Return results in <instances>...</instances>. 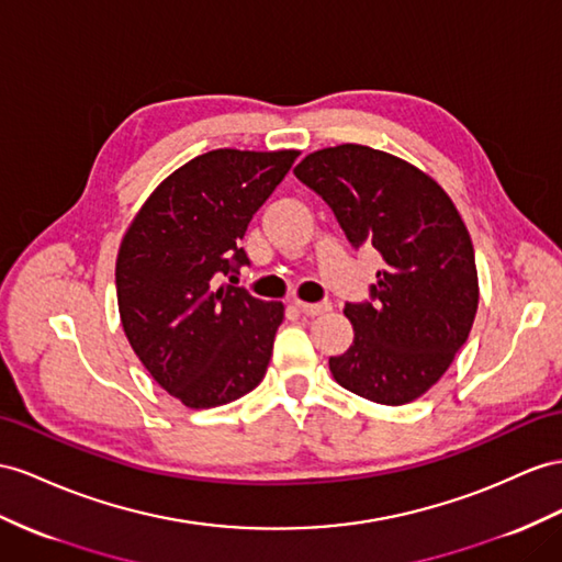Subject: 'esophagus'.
Listing matches in <instances>:
<instances>
[{"label": "esophagus", "mask_w": 562, "mask_h": 562, "mask_svg": "<svg viewBox=\"0 0 562 562\" xmlns=\"http://www.w3.org/2000/svg\"><path fill=\"white\" fill-rule=\"evenodd\" d=\"M294 306H296L301 313H306V315H323V313H327L329 308H333V304H329V301H318V304H306V301H294Z\"/></svg>", "instance_id": "1"}]
</instances>
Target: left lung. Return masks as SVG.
Instances as JSON below:
<instances>
[{"instance_id":"8db88e82","label":"left lung","mask_w":562,"mask_h":562,"mask_svg":"<svg viewBox=\"0 0 562 562\" xmlns=\"http://www.w3.org/2000/svg\"><path fill=\"white\" fill-rule=\"evenodd\" d=\"M294 176L333 209L353 249L370 244L384 258L368 299L344 306L353 344L329 370L344 390L404 406L470 335L480 290L468 229L435 180L363 144L313 151Z\"/></svg>"}]
</instances>
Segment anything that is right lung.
<instances>
[{
    "label": "right lung",
    "mask_w": 562,
    "mask_h": 562,
    "mask_svg": "<svg viewBox=\"0 0 562 562\" xmlns=\"http://www.w3.org/2000/svg\"><path fill=\"white\" fill-rule=\"evenodd\" d=\"M299 151L215 149L156 187L116 261L125 337L164 390L190 408H215L263 380L282 304L235 282L254 213Z\"/></svg>",
    "instance_id": "right-lung-1"
}]
</instances>
